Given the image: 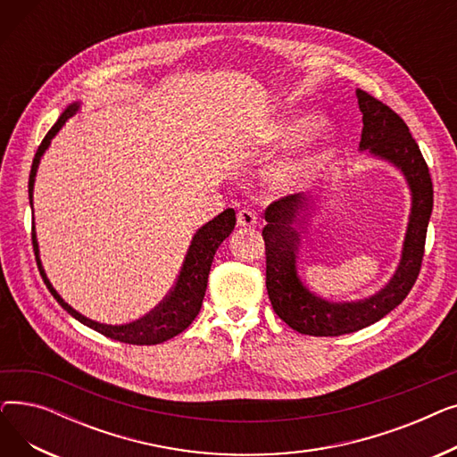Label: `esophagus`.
<instances>
[{"label":"esophagus","instance_id":"1","mask_svg":"<svg viewBox=\"0 0 457 457\" xmlns=\"http://www.w3.org/2000/svg\"><path fill=\"white\" fill-rule=\"evenodd\" d=\"M237 224L241 228H255L257 226V214L250 209H243L237 212Z\"/></svg>","mask_w":457,"mask_h":457}]
</instances>
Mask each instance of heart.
Wrapping results in <instances>:
<instances>
[{
    "mask_svg": "<svg viewBox=\"0 0 457 457\" xmlns=\"http://www.w3.org/2000/svg\"><path fill=\"white\" fill-rule=\"evenodd\" d=\"M315 124V118L309 114H293L285 116L270 128L262 131L257 138L262 146H279V144H289L300 138L305 131H309ZM329 150V133L326 129L317 131L309 138L307 146L295 154L293 157L279 162L272 178L285 188H302L313 181L322 170V164L328 157Z\"/></svg>",
    "mask_w": 457,
    "mask_h": 457,
    "instance_id": "b5f03b06",
    "label": "heart"
}]
</instances>
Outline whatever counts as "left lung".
<instances>
[{"instance_id":"1","label":"left lung","mask_w":457,"mask_h":457,"mask_svg":"<svg viewBox=\"0 0 457 457\" xmlns=\"http://www.w3.org/2000/svg\"><path fill=\"white\" fill-rule=\"evenodd\" d=\"M363 131L359 150L396 166L411 190V212L398 269L376 295L357 302H329L311 293L296 270L300 237L307 229L315 202L305 195H291L272 202L262 228L267 250V291L276 315L293 329L315 337L363 329L400 305L415 285L426 245V231L434 209V185L419 144L403 120L365 90H355Z\"/></svg>"}]
</instances>
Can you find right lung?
<instances>
[{
	"instance_id": "1",
	"label": "right lung",
	"mask_w": 457,
	"mask_h": 457,
	"mask_svg": "<svg viewBox=\"0 0 457 457\" xmlns=\"http://www.w3.org/2000/svg\"><path fill=\"white\" fill-rule=\"evenodd\" d=\"M78 109H79V102L71 104L64 109V112L59 116L55 126L47 131V135L44 137L42 144L35 154L31 174H29V204H31V207H33V187H35V178H37V170L40 164V157L44 155L47 146H50L52 138L64 126L66 120L74 116L78 112ZM233 228H235V211L233 209H226L219 216H214V219L209 220L205 226H202L195 233V237H192L190 246H188L185 261H183V267L179 270V276L172 287V291L168 293V296L154 311H150L146 317H142L129 324H122V326H111V324H100L96 320H90V319L83 317L81 313H78L74 307L68 305L59 296V293L54 289V285L50 283V279H47V276L44 272L35 226H33L31 238H33V250L37 255V265H38L40 276H42L47 289H50V293L54 295V298L59 302V305L64 311H68V313L76 320H79L81 324L105 335V337H111L120 343L142 346V345H159V343H164L168 339L176 337L178 333L187 329L192 324V320L196 319V315L202 309L204 296H205L207 278H209V270L212 265V257H214L216 250H219V246L229 237Z\"/></svg>"
}]
</instances>
